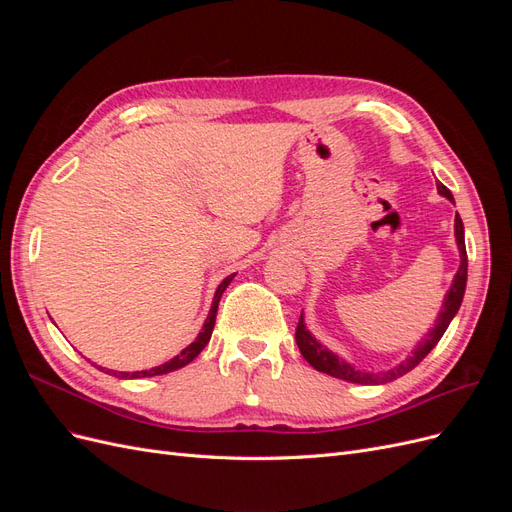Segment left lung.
Returning <instances> with one entry per match:
<instances>
[{"label":"left lung","instance_id":"left-lung-1","mask_svg":"<svg viewBox=\"0 0 512 512\" xmlns=\"http://www.w3.org/2000/svg\"><path fill=\"white\" fill-rule=\"evenodd\" d=\"M436 185H438V192L444 198H448L451 203H455V198H453L451 190L446 188V185H442L440 181ZM455 241H457V250H459V269L453 277L451 288H448L446 294H444V301H442V307L438 312V318H436V322H433V327L427 331V335L416 344V348L399 365H395L391 369H384V371H376V374H371V371L356 369L354 365L344 361L342 356H337L333 350H329L327 346H322L318 339L312 335V331L305 327V318L301 314L299 324H297V346L303 354V359L314 369L322 371V374H329L333 378L354 382V384H384V382H391V380H397L399 376L408 374L410 369H414L433 348H436V344L442 339L444 331L448 329V324H451V320L455 318V314L459 312V307H461L463 292H466V282H468V254H466V237H463V222H461L459 215H455Z\"/></svg>","mask_w":512,"mask_h":512}]
</instances>
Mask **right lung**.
<instances>
[{"label":"right lung","mask_w":512,"mask_h":512,"mask_svg":"<svg viewBox=\"0 0 512 512\" xmlns=\"http://www.w3.org/2000/svg\"><path fill=\"white\" fill-rule=\"evenodd\" d=\"M232 277H235V273L224 277V280L220 282V286L215 288V294H213V301H211V309H209V316L203 324V329H200V333L196 335L194 342L183 348L177 356H173L168 363H162L158 367H151V369H143V371H115V369H108L106 374H111L115 378H121V380H134V378H151V376H162V374H168V371H175V369H181L188 363H192L196 356L203 352V348L209 344L211 339V333H213V324H215V316H218V305H220V299H222V292L228 288V284L232 282ZM102 369V367H100Z\"/></svg>","instance_id":"1"}]
</instances>
